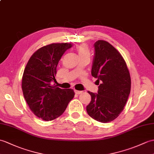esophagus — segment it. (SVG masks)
Masks as SVG:
<instances>
[{
  "label": "esophagus",
  "instance_id": "1",
  "mask_svg": "<svg viewBox=\"0 0 154 154\" xmlns=\"http://www.w3.org/2000/svg\"><path fill=\"white\" fill-rule=\"evenodd\" d=\"M75 93L76 94H82V93H83V91H77V90H75Z\"/></svg>",
  "mask_w": 154,
  "mask_h": 154
}]
</instances>
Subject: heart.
I'll return each mask as SVG.
<instances>
[{"label": "heart", "instance_id": "b5f03b06", "mask_svg": "<svg viewBox=\"0 0 154 154\" xmlns=\"http://www.w3.org/2000/svg\"><path fill=\"white\" fill-rule=\"evenodd\" d=\"M76 50L80 57L90 56V50H89L88 45L85 43L78 45L76 47Z\"/></svg>", "mask_w": 154, "mask_h": 154}]
</instances>
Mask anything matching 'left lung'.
Masks as SVG:
<instances>
[{
  "label": "left lung",
  "mask_w": 154,
  "mask_h": 154,
  "mask_svg": "<svg viewBox=\"0 0 154 154\" xmlns=\"http://www.w3.org/2000/svg\"><path fill=\"white\" fill-rule=\"evenodd\" d=\"M95 55L91 74L100 82L98 94L88 91L91 101L88 114L102 123H109L119 116L129 96L131 79L125 60L108 42H95Z\"/></svg>",
  "instance_id": "1"
}]
</instances>
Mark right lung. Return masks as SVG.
Returning <instances> with one entry per match:
<instances>
[{"instance_id":"right-lung-1","label":"right lung","mask_w":154,"mask_h":154,"mask_svg":"<svg viewBox=\"0 0 154 154\" xmlns=\"http://www.w3.org/2000/svg\"><path fill=\"white\" fill-rule=\"evenodd\" d=\"M71 46L67 42L42 46L32 54L24 69L21 81L23 96L31 112L44 121L60 116L74 97L72 89L52 85V81H56L61 57Z\"/></svg>"}]
</instances>
